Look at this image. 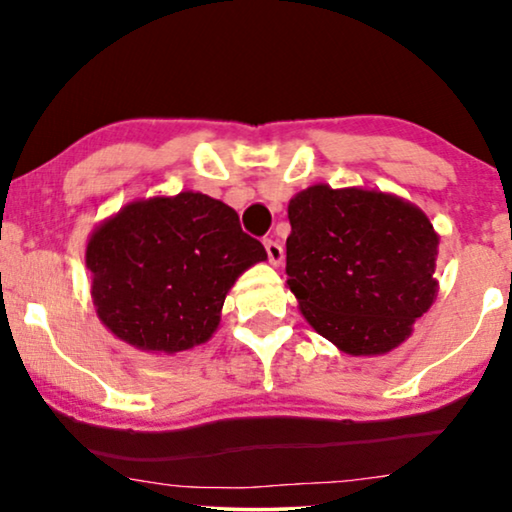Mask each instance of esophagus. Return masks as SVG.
I'll return each mask as SVG.
<instances>
[{"instance_id":"1","label":"esophagus","mask_w":512,"mask_h":512,"mask_svg":"<svg viewBox=\"0 0 512 512\" xmlns=\"http://www.w3.org/2000/svg\"><path fill=\"white\" fill-rule=\"evenodd\" d=\"M265 251H268V261L275 265H282V258H284V249L282 244H279L277 240H265Z\"/></svg>"}]
</instances>
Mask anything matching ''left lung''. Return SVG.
<instances>
[{"label": "left lung", "mask_w": 512, "mask_h": 512, "mask_svg": "<svg viewBox=\"0 0 512 512\" xmlns=\"http://www.w3.org/2000/svg\"><path fill=\"white\" fill-rule=\"evenodd\" d=\"M286 284L340 352L377 356L410 338L433 305L438 233L403 198L317 184L289 202Z\"/></svg>", "instance_id": "left-lung-1"}]
</instances>
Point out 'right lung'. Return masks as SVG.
Listing matches in <instances>:
<instances>
[{"label": "right lung", "instance_id": "1", "mask_svg": "<svg viewBox=\"0 0 512 512\" xmlns=\"http://www.w3.org/2000/svg\"><path fill=\"white\" fill-rule=\"evenodd\" d=\"M265 258L233 207L193 191L130 202L86 247L97 317L118 340L156 354L212 338L230 286Z\"/></svg>", "mask_w": 512, "mask_h": 512}]
</instances>
